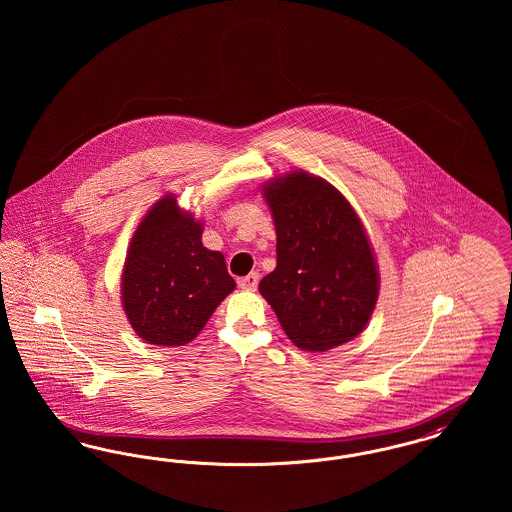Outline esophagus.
<instances>
[{"mask_svg":"<svg viewBox=\"0 0 512 512\" xmlns=\"http://www.w3.org/2000/svg\"><path fill=\"white\" fill-rule=\"evenodd\" d=\"M259 278H261L259 272H251V274H247L244 278H240L238 284H240L242 290H255L259 286Z\"/></svg>","mask_w":512,"mask_h":512,"instance_id":"1","label":"esophagus"}]
</instances>
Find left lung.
<instances>
[{"mask_svg":"<svg viewBox=\"0 0 512 512\" xmlns=\"http://www.w3.org/2000/svg\"><path fill=\"white\" fill-rule=\"evenodd\" d=\"M276 226V268L259 292L288 338L328 351L363 332L378 299V270L365 228L347 199L305 172L265 188Z\"/></svg>","mask_w":512,"mask_h":512,"instance_id":"left-lung-1","label":"left lung"}]
</instances>
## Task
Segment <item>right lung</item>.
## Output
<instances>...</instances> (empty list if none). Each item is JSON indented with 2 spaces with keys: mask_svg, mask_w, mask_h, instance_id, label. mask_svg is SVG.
<instances>
[{
  "mask_svg": "<svg viewBox=\"0 0 512 512\" xmlns=\"http://www.w3.org/2000/svg\"><path fill=\"white\" fill-rule=\"evenodd\" d=\"M203 226L180 213L174 195L140 222L122 272V307L136 334L153 345L194 340L236 288L220 251L201 244Z\"/></svg>",
  "mask_w": 512,
  "mask_h": 512,
  "instance_id": "add662e5",
  "label": "right lung"
}]
</instances>
